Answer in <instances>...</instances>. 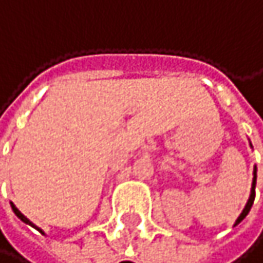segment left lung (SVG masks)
Segmentation results:
<instances>
[{
  "instance_id": "8db88e82",
  "label": "left lung",
  "mask_w": 263,
  "mask_h": 263,
  "mask_svg": "<svg viewBox=\"0 0 263 263\" xmlns=\"http://www.w3.org/2000/svg\"><path fill=\"white\" fill-rule=\"evenodd\" d=\"M254 177H253V185H251V194H250V199H248V202H247V205H245V208H243V211H242V214L237 217V220H236V223H234V227L236 225H239L245 217H247V214L250 213V210H251V206H253V202H254V196H256V168H254Z\"/></svg>"
}]
</instances>
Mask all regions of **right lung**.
Returning <instances> with one entry per match:
<instances>
[{"label": "right lung", "mask_w": 263, "mask_h": 263, "mask_svg": "<svg viewBox=\"0 0 263 263\" xmlns=\"http://www.w3.org/2000/svg\"><path fill=\"white\" fill-rule=\"evenodd\" d=\"M10 205H12V210H13V213L16 214V217H18V219H21V220H23L24 223H27V225H30V227H33L35 230H38L40 233H43V231H41V230H40L38 227H35V225H33V223H32V222H30V220H29V219H27V217H26L24 214H21V211H20V210H18V208H16L15 205H13V203H10Z\"/></svg>", "instance_id": "obj_1"}]
</instances>
